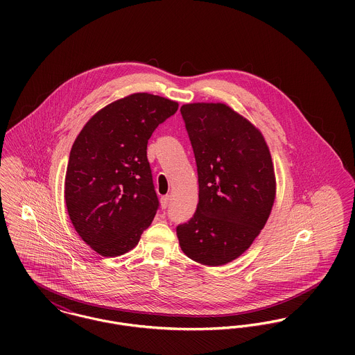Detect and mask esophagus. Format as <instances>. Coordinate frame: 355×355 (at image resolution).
Returning <instances> with one entry per match:
<instances>
[{"instance_id": "1", "label": "esophagus", "mask_w": 355, "mask_h": 355, "mask_svg": "<svg viewBox=\"0 0 355 355\" xmlns=\"http://www.w3.org/2000/svg\"><path fill=\"white\" fill-rule=\"evenodd\" d=\"M161 207L162 209H166L168 207V202H169V197L168 196H164V197H161Z\"/></svg>"}]
</instances>
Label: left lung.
<instances>
[{"mask_svg":"<svg viewBox=\"0 0 355 355\" xmlns=\"http://www.w3.org/2000/svg\"><path fill=\"white\" fill-rule=\"evenodd\" d=\"M198 171L200 201L176 228L189 258L225 265L245 253L265 227L276 198L272 155L262 132L223 102L180 107Z\"/></svg>","mask_w":355,"mask_h":355,"instance_id":"left-lung-1","label":"left lung"}]
</instances>
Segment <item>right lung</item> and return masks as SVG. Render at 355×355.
I'll return each instance as SVG.
<instances>
[{"label": "right lung", "mask_w": 355, "mask_h": 355, "mask_svg": "<svg viewBox=\"0 0 355 355\" xmlns=\"http://www.w3.org/2000/svg\"><path fill=\"white\" fill-rule=\"evenodd\" d=\"M178 106L159 96L134 93L103 106L76 137L64 198L75 231L102 257L132 250L152 224L158 200L148 141Z\"/></svg>", "instance_id": "obj_1"}]
</instances>
